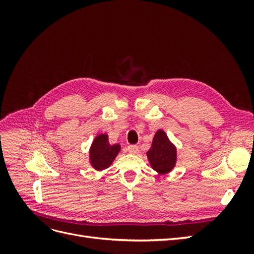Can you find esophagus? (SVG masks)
Instances as JSON below:
<instances>
[{
  "label": "esophagus",
  "mask_w": 254,
  "mask_h": 254,
  "mask_svg": "<svg viewBox=\"0 0 254 254\" xmlns=\"http://www.w3.org/2000/svg\"><path fill=\"white\" fill-rule=\"evenodd\" d=\"M127 150L130 153H136L137 151H139V147H137L136 145H129L127 147Z\"/></svg>",
  "instance_id": "esophagus-1"
}]
</instances>
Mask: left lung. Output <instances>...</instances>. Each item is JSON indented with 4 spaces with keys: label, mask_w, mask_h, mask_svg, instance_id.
Wrapping results in <instances>:
<instances>
[{
    "label": "left lung",
    "mask_w": 254,
    "mask_h": 254,
    "mask_svg": "<svg viewBox=\"0 0 254 254\" xmlns=\"http://www.w3.org/2000/svg\"><path fill=\"white\" fill-rule=\"evenodd\" d=\"M176 148L163 130H158L153 136L147 158L151 167L159 174L171 172L176 164Z\"/></svg>",
    "instance_id": "8db88e82"
}]
</instances>
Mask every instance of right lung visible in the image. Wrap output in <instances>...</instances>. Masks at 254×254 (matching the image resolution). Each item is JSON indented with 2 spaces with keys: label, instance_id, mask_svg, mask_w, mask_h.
<instances>
[{
  "label": "right lung",
  "instance_id": "obj_1",
  "mask_svg": "<svg viewBox=\"0 0 254 254\" xmlns=\"http://www.w3.org/2000/svg\"><path fill=\"white\" fill-rule=\"evenodd\" d=\"M120 149L121 146L119 144H109L107 134L97 135L90 148V162L92 166L97 171H103L109 167L118 156Z\"/></svg>",
  "mask_w": 254,
  "mask_h": 254
}]
</instances>
